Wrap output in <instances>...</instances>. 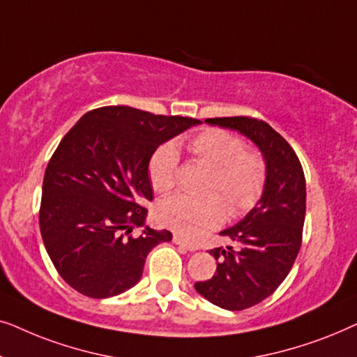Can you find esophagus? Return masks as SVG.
I'll return each mask as SVG.
<instances>
[{
  "label": "esophagus",
  "mask_w": 357,
  "mask_h": 357,
  "mask_svg": "<svg viewBox=\"0 0 357 357\" xmlns=\"http://www.w3.org/2000/svg\"><path fill=\"white\" fill-rule=\"evenodd\" d=\"M174 243H175V245H178V247H183L185 250H188V252H197L198 250V245H195V243H188L187 241H183L182 237L174 236Z\"/></svg>",
  "instance_id": "34e87169"
}]
</instances>
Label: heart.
Instances as JSON below:
<instances>
[{
	"mask_svg": "<svg viewBox=\"0 0 357 357\" xmlns=\"http://www.w3.org/2000/svg\"><path fill=\"white\" fill-rule=\"evenodd\" d=\"M188 149L211 169L206 192H221L231 214L237 216L255 206L266 180V165L260 154L243 149L241 138L218 128L198 133L190 139ZM177 165L178 154L172 144L155 151L149 160V180L155 192L165 193L174 188ZM217 193L174 195L159 203L155 216L162 226L193 238L222 222L227 205Z\"/></svg>",
	"mask_w": 357,
	"mask_h": 357,
	"instance_id": "obj_1",
	"label": "heart"
}]
</instances>
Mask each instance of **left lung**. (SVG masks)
I'll return each instance as SVG.
<instances>
[{"instance_id": "8db88e82", "label": "left lung", "mask_w": 357, "mask_h": 357, "mask_svg": "<svg viewBox=\"0 0 357 357\" xmlns=\"http://www.w3.org/2000/svg\"><path fill=\"white\" fill-rule=\"evenodd\" d=\"M245 136L260 149L266 180L255 206L232 227L219 234L237 248L219 247L209 253L218 261L211 280L195 282V289L226 310H243L278 289L289 275L302 242L305 219V178L297 155L270 125L248 116L208 119Z\"/></svg>"}]
</instances>
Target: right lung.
Listing matches in <instances>:
<instances>
[{
    "label": "right lung",
    "instance_id": "add662e5",
    "mask_svg": "<svg viewBox=\"0 0 357 357\" xmlns=\"http://www.w3.org/2000/svg\"><path fill=\"white\" fill-rule=\"evenodd\" d=\"M202 121L112 105L87 112L47 165L38 222L60 276L81 294L107 299L143 276L148 253L172 241L146 226L155 149ZM142 227L138 238L129 236Z\"/></svg>",
    "mask_w": 357,
    "mask_h": 357
}]
</instances>
